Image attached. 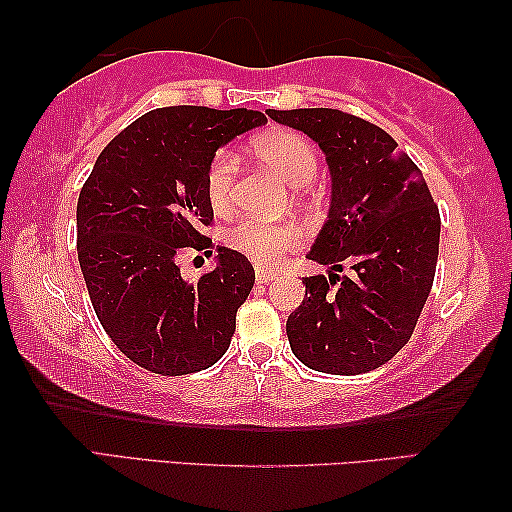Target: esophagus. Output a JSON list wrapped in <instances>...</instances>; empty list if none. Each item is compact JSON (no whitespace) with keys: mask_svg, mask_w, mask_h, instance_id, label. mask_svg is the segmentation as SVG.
<instances>
[{"mask_svg":"<svg viewBox=\"0 0 512 512\" xmlns=\"http://www.w3.org/2000/svg\"><path fill=\"white\" fill-rule=\"evenodd\" d=\"M274 279V274L270 270H265V267H256V281L258 283H270Z\"/></svg>","mask_w":512,"mask_h":512,"instance_id":"esophagus-1","label":"esophagus"}]
</instances>
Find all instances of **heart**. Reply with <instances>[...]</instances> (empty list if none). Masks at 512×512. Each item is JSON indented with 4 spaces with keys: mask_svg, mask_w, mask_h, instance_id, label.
<instances>
[{
    "mask_svg": "<svg viewBox=\"0 0 512 512\" xmlns=\"http://www.w3.org/2000/svg\"><path fill=\"white\" fill-rule=\"evenodd\" d=\"M251 154L270 167L272 172L290 183L306 186L317 174V154L311 142L299 133L270 131L251 142ZM238 174V161L231 152H217L206 170V195L215 208H226L233 195V181ZM226 245L238 254H245L258 265H274L283 251L297 247L304 240V231L297 222H261L242 220L226 231Z\"/></svg>",
    "mask_w": 512,
    "mask_h": 512,
    "instance_id": "heart-1",
    "label": "heart"
}]
</instances>
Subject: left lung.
Returning a JSON list of instances; mask_svg holds the SVG:
<instances>
[{"mask_svg": "<svg viewBox=\"0 0 512 512\" xmlns=\"http://www.w3.org/2000/svg\"><path fill=\"white\" fill-rule=\"evenodd\" d=\"M267 115L315 140L331 174L329 213L306 258L329 265L306 276L286 333L301 363L326 374H365L406 345L429 297L440 213L429 186L390 133L335 108ZM349 260L354 277L333 271Z\"/></svg>", "mask_w": 512, "mask_h": 512, "instance_id": "obj_1", "label": "left lung"}]
</instances>
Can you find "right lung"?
<instances>
[{"mask_svg":"<svg viewBox=\"0 0 512 512\" xmlns=\"http://www.w3.org/2000/svg\"><path fill=\"white\" fill-rule=\"evenodd\" d=\"M267 117L247 108L165 106L108 142L77 204V251L92 308L115 347L163 376L215 365L231 345L236 313L254 288V267L215 247V270L190 283L179 256H213L206 195L211 158Z\"/></svg>","mask_w":512,"mask_h":512,"instance_id":"right-lung-1","label":"right lung"}]
</instances>
